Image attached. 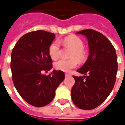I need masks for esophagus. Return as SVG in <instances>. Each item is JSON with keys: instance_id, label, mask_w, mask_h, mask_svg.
I'll return each instance as SVG.
<instances>
[{"instance_id": "34e87169", "label": "esophagus", "mask_w": 125, "mask_h": 125, "mask_svg": "<svg viewBox=\"0 0 125 125\" xmlns=\"http://www.w3.org/2000/svg\"><path fill=\"white\" fill-rule=\"evenodd\" d=\"M65 76H66V77H68V76H71V74H69V73H66L65 74Z\"/></svg>"}]
</instances>
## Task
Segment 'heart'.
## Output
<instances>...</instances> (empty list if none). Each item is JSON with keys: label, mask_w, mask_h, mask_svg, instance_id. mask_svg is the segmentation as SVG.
<instances>
[{"label": "heart", "mask_w": 125, "mask_h": 125, "mask_svg": "<svg viewBox=\"0 0 125 125\" xmlns=\"http://www.w3.org/2000/svg\"><path fill=\"white\" fill-rule=\"evenodd\" d=\"M64 47L72 49L69 60L61 59L55 63V68L58 70L69 72L78 65V62H83L87 59V51L83 47V42L75 35H70L62 40ZM49 54L53 60H56L60 56V43L58 42L52 43L49 47Z\"/></svg>", "instance_id": "b5f03b06"}]
</instances>
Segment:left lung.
<instances>
[{
  "mask_svg": "<svg viewBox=\"0 0 125 125\" xmlns=\"http://www.w3.org/2000/svg\"><path fill=\"white\" fill-rule=\"evenodd\" d=\"M76 34L87 38L89 55L77 70L84 76H73L75 83L71 89V99L79 108L92 110L101 104L112 91L117 72V57L112 44L100 32L86 29Z\"/></svg>",
  "mask_w": 125,
  "mask_h": 125,
  "instance_id": "1",
  "label": "left lung"
}]
</instances>
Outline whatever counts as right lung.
<instances>
[{
    "label": "right lung",
    "mask_w": 125,
    "mask_h": 125,
    "mask_svg": "<svg viewBox=\"0 0 125 125\" xmlns=\"http://www.w3.org/2000/svg\"><path fill=\"white\" fill-rule=\"evenodd\" d=\"M54 39V34L44 30L29 32L19 40L11 52L13 84L22 99L34 106L42 107L51 103L65 78L62 71L53 70L49 75L42 73L52 68L49 47Z\"/></svg>",
    "instance_id": "add662e5"
}]
</instances>
